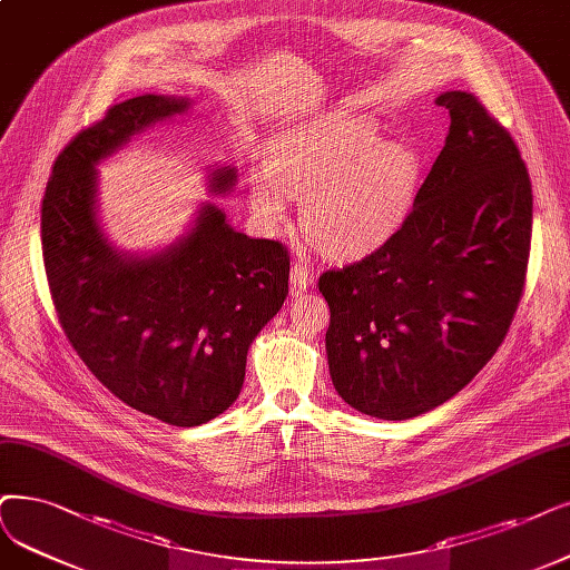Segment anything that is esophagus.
Segmentation results:
<instances>
[{
    "label": "esophagus",
    "instance_id": "obj_1",
    "mask_svg": "<svg viewBox=\"0 0 570 570\" xmlns=\"http://www.w3.org/2000/svg\"><path fill=\"white\" fill-rule=\"evenodd\" d=\"M311 283H313V268H311L306 262H294V266H292V271H289L292 292L299 294V292H304Z\"/></svg>",
    "mask_w": 570,
    "mask_h": 570
}]
</instances>
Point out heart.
Masks as SVG:
<instances>
[{
  "instance_id": "obj_1",
  "label": "heart",
  "mask_w": 570,
  "mask_h": 570,
  "mask_svg": "<svg viewBox=\"0 0 570 570\" xmlns=\"http://www.w3.org/2000/svg\"><path fill=\"white\" fill-rule=\"evenodd\" d=\"M266 173L249 179V206L266 224L285 219L287 198L304 200V226L330 257H362L389 240L412 208L416 151L381 140L362 114L332 111L281 130L266 145Z\"/></svg>"
}]
</instances>
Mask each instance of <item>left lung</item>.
I'll use <instances>...</instances> for the list:
<instances>
[{
	"label": "left lung",
	"mask_w": 570,
	"mask_h": 570,
	"mask_svg": "<svg viewBox=\"0 0 570 570\" xmlns=\"http://www.w3.org/2000/svg\"><path fill=\"white\" fill-rule=\"evenodd\" d=\"M435 102L451 126L414 210L372 255L317 283L334 389L383 421L461 393L503 344L527 278L533 194L514 140L465 90Z\"/></svg>",
	"instance_id": "left-lung-1"
}]
</instances>
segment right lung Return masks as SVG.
<instances>
[{"mask_svg":"<svg viewBox=\"0 0 570 570\" xmlns=\"http://www.w3.org/2000/svg\"><path fill=\"white\" fill-rule=\"evenodd\" d=\"M189 107L175 96L114 105L60 151L41 203L43 266L72 348L111 395L179 428L236 402L247 351L281 311L289 278L287 249L238 234L213 200L156 253H124L107 238L96 166ZM234 187V166L210 168V194Z\"/></svg>","mask_w":570,"mask_h":570,"instance_id":"add662e5","label":"right lung"}]
</instances>
